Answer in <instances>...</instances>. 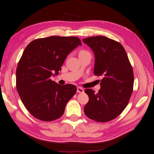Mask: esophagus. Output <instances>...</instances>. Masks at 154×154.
Here are the masks:
<instances>
[{
	"instance_id": "34e87169",
	"label": "esophagus",
	"mask_w": 154,
	"mask_h": 154,
	"mask_svg": "<svg viewBox=\"0 0 154 154\" xmlns=\"http://www.w3.org/2000/svg\"><path fill=\"white\" fill-rule=\"evenodd\" d=\"M85 92V91H84V89L80 88V87H77V92H78V93H83V92Z\"/></svg>"
}]
</instances>
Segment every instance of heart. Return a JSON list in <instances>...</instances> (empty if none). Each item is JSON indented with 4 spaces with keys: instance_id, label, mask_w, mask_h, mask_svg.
I'll return each mask as SVG.
<instances>
[{
    "instance_id": "heart-1",
    "label": "heart",
    "mask_w": 154,
    "mask_h": 154,
    "mask_svg": "<svg viewBox=\"0 0 154 154\" xmlns=\"http://www.w3.org/2000/svg\"><path fill=\"white\" fill-rule=\"evenodd\" d=\"M85 51H84V50H82V51H81L80 53H82V52H85Z\"/></svg>"
}]
</instances>
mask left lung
<instances>
[{
	"mask_svg": "<svg viewBox=\"0 0 154 154\" xmlns=\"http://www.w3.org/2000/svg\"><path fill=\"white\" fill-rule=\"evenodd\" d=\"M83 42L94 51V75L103 77L98 93L85 90L89 100L85 113L97 122H107L117 117L128 104L134 82L132 66L123 45L115 40L99 35Z\"/></svg>",
	"mask_w": 154,
	"mask_h": 154,
	"instance_id": "8db88e82",
	"label": "left lung"
}]
</instances>
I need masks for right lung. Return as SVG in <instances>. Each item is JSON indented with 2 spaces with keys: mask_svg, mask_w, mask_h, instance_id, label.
I'll list each match as a JSON object with an SVG mask.
<instances>
[{
  "mask_svg": "<svg viewBox=\"0 0 154 154\" xmlns=\"http://www.w3.org/2000/svg\"><path fill=\"white\" fill-rule=\"evenodd\" d=\"M76 37L51 36L32 41L25 49L16 71V86L31 114L43 121L62 117L76 92L73 85H60L51 80L57 75L70 52L81 45Z\"/></svg>",
  "mask_w": 154,
  "mask_h": 154,
  "instance_id": "obj_1",
  "label": "right lung"
}]
</instances>
